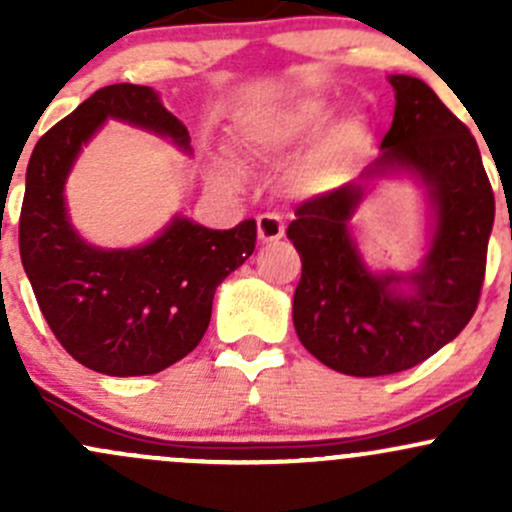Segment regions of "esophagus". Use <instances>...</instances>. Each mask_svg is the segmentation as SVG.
<instances>
[{
	"label": "esophagus",
	"instance_id": "34e87169",
	"mask_svg": "<svg viewBox=\"0 0 512 512\" xmlns=\"http://www.w3.org/2000/svg\"><path fill=\"white\" fill-rule=\"evenodd\" d=\"M257 237L262 242H277L280 237H285V223H282L280 215H260L257 218Z\"/></svg>",
	"mask_w": 512,
	"mask_h": 512
}]
</instances>
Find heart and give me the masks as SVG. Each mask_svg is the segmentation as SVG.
I'll return each instance as SVG.
<instances>
[{
  "instance_id": "b5f03b06",
  "label": "heart",
  "mask_w": 512,
  "mask_h": 512,
  "mask_svg": "<svg viewBox=\"0 0 512 512\" xmlns=\"http://www.w3.org/2000/svg\"><path fill=\"white\" fill-rule=\"evenodd\" d=\"M332 116V106L324 98H302V101L250 118L245 123V138L250 146L262 153H285L289 148H297L319 136L329 126ZM361 141H364V128L354 118L339 121L337 126L329 128L322 146L304 163V183L314 190H327L337 185L344 178L349 158L354 156ZM213 168L215 175L223 180L240 178V168L227 158L215 160Z\"/></svg>"
}]
</instances>
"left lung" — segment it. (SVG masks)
Instances as JSON below:
<instances>
[{
    "instance_id": "left-lung-1",
    "label": "left lung",
    "mask_w": 512,
    "mask_h": 512,
    "mask_svg": "<svg viewBox=\"0 0 512 512\" xmlns=\"http://www.w3.org/2000/svg\"><path fill=\"white\" fill-rule=\"evenodd\" d=\"M394 121L381 156L352 183L294 210L287 237L302 257L292 322L324 366L386 376L421 364L463 332L485 277L493 188L476 138L416 76L391 74ZM409 174L429 203V242L416 271H371L351 232L381 177Z\"/></svg>"
}]
</instances>
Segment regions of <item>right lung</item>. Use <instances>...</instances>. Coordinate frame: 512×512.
I'll list each match as a JSON object with an SVG mask.
<instances>
[{"label": "right lung", "mask_w": 512, "mask_h": 512, "mask_svg": "<svg viewBox=\"0 0 512 512\" xmlns=\"http://www.w3.org/2000/svg\"><path fill=\"white\" fill-rule=\"evenodd\" d=\"M123 121L193 153L183 121L151 86L98 89L46 131L27 165L19 252L41 314L61 347L106 376H148L188 356L203 339L215 289L255 250V220L210 230L173 215L138 247H98L66 208V178L103 123Z\"/></svg>", "instance_id": "obj_1"}]
</instances>
